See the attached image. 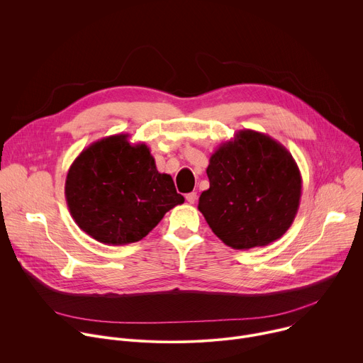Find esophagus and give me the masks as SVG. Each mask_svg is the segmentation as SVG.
I'll use <instances>...</instances> for the list:
<instances>
[{"instance_id": "1", "label": "esophagus", "mask_w": 363, "mask_h": 363, "mask_svg": "<svg viewBox=\"0 0 363 363\" xmlns=\"http://www.w3.org/2000/svg\"><path fill=\"white\" fill-rule=\"evenodd\" d=\"M185 198H186V201H188L189 203H194V202L196 201V192H189V194L185 195Z\"/></svg>"}]
</instances>
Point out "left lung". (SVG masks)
Here are the masks:
<instances>
[{
	"instance_id": "left-lung-1",
	"label": "left lung",
	"mask_w": 363,
	"mask_h": 363,
	"mask_svg": "<svg viewBox=\"0 0 363 363\" xmlns=\"http://www.w3.org/2000/svg\"><path fill=\"white\" fill-rule=\"evenodd\" d=\"M210 188L198 210L228 247L248 250L279 240L293 224L301 196V175L291 153L276 139L238 130L211 155Z\"/></svg>"
}]
</instances>
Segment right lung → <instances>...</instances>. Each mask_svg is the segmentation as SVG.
<instances>
[{
  "label": "right lung",
  "instance_id": "1",
  "mask_svg": "<svg viewBox=\"0 0 363 363\" xmlns=\"http://www.w3.org/2000/svg\"><path fill=\"white\" fill-rule=\"evenodd\" d=\"M128 133L93 142L73 161L65 185L70 214L91 238L126 245L147 235L175 205L184 203L149 147Z\"/></svg>",
  "mask_w": 363,
  "mask_h": 363
}]
</instances>
